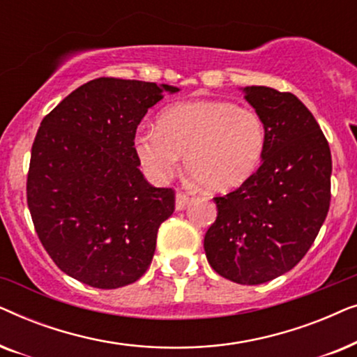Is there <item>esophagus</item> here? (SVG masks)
<instances>
[{
	"instance_id": "obj_1",
	"label": "esophagus",
	"mask_w": 357,
	"mask_h": 357,
	"mask_svg": "<svg viewBox=\"0 0 357 357\" xmlns=\"http://www.w3.org/2000/svg\"><path fill=\"white\" fill-rule=\"evenodd\" d=\"M188 202H190L188 195H185L182 192H177V195H175V208H177L178 211H182V209L188 204Z\"/></svg>"
}]
</instances>
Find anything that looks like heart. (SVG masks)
Instances as JSON below:
<instances>
[{
    "label": "heart",
    "instance_id": "heart-1",
    "mask_svg": "<svg viewBox=\"0 0 357 357\" xmlns=\"http://www.w3.org/2000/svg\"><path fill=\"white\" fill-rule=\"evenodd\" d=\"M136 154L146 172L165 180L180 154L193 180L227 192L253 177L266 151V126L255 110L227 100H190L160 114L158 128L141 130Z\"/></svg>",
    "mask_w": 357,
    "mask_h": 357
}]
</instances>
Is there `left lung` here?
I'll return each mask as SVG.
<instances>
[{"instance_id": "obj_1", "label": "left lung", "mask_w": 357, "mask_h": 357, "mask_svg": "<svg viewBox=\"0 0 357 357\" xmlns=\"http://www.w3.org/2000/svg\"><path fill=\"white\" fill-rule=\"evenodd\" d=\"M266 126L260 169L236 192L216 197L204 252L218 275L261 284L284 275L314 243L330 208L331 153L310 110L291 92L243 87Z\"/></svg>"}]
</instances>
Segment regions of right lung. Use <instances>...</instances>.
I'll return each instance as SVG.
<instances>
[{
  "label": "right lung",
  "instance_id": "right-lung-1",
  "mask_svg": "<svg viewBox=\"0 0 357 357\" xmlns=\"http://www.w3.org/2000/svg\"><path fill=\"white\" fill-rule=\"evenodd\" d=\"M178 91L99 77L42 120L32 144L27 204L43 248L68 276L116 289L149 268L175 193L153 187L141 174L135 135L162 92Z\"/></svg>",
  "mask_w": 357,
  "mask_h": 357
}]
</instances>
